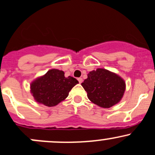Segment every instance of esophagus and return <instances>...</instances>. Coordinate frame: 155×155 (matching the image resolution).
<instances>
[{"mask_svg":"<svg viewBox=\"0 0 155 155\" xmlns=\"http://www.w3.org/2000/svg\"><path fill=\"white\" fill-rule=\"evenodd\" d=\"M78 81H79V83H80V84H81V83L83 82V78H78Z\"/></svg>","mask_w":155,"mask_h":155,"instance_id":"34e87169","label":"esophagus"}]
</instances>
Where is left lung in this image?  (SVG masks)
Returning a JSON list of instances; mask_svg holds the SVG:
<instances>
[{
    "label": "left lung",
    "instance_id": "8db88e82",
    "mask_svg": "<svg viewBox=\"0 0 155 155\" xmlns=\"http://www.w3.org/2000/svg\"><path fill=\"white\" fill-rule=\"evenodd\" d=\"M81 85L88 99L102 108H111L118 103L126 87L120 76L104 68L90 71Z\"/></svg>",
    "mask_w": 155,
    "mask_h": 155
}]
</instances>
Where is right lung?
<instances>
[{
  "label": "right lung",
  "instance_id": "1",
  "mask_svg": "<svg viewBox=\"0 0 155 155\" xmlns=\"http://www.w3.org/2000/svg\"><path fill=\"white\" fill-rule=\"evenodd\" d=\"M77 84L78 81L74 78H65L64 71L51 69L31 83V92L37 102L52 107L66 99Z\"/></svg>",
  "mask_w": 155,
  "mask_h": 155
}]
</instances>
